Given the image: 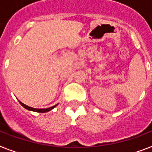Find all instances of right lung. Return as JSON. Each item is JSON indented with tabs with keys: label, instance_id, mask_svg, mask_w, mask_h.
Returning a JSON list of instances; mask_svg holds the SVG:
<instances>
[{
	"label": "right lung",
	"instance_id": "1",
	"mask_svg": "<svg viewBox=\"0 0 152 152\" xmlns=\"http://www.w3.org/2000/svg\"><path fill=\"white\" fill-rule=\"evenodd\" d=\"M19 103L22 104V106L25 108V109H26L28 110H30V111H34V112H38V113H47L48 111L51 110L52 109L56 107L57 104L56 105H54V106H51V107H49V108H47V109H35V108H32V107H30V106H28V105H26L25 104H23L22 102H21L19 101Z\"/></svg>",
	"mask_w": 152,
	"mask_h": 152
}]
</instances>
